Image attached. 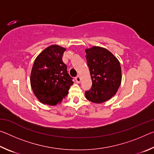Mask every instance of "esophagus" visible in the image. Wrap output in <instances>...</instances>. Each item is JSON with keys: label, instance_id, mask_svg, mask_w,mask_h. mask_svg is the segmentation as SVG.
Returning a JSON list of instances; mask_svg holds the SVG:
<instances>
[{"label": "esophagus", "instance_id": "obj_1", "mask_svg": "<svg viewBox=\"0 0 154 154\" xmlns=\"http://www.w3.org/2000/svg\"><path fill=\"white\" fill-rule=\"evenodd\" d=\"M75 81H76V82L79 83L81 82V81H82V78L79 76V75H78L76 77H75Z\"/></svg>", "mask_w": 154, "mask_h": 154}]
</instances>
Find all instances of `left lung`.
I'll return each instance as SVG.
<instances>
[{
	"label": "left lung",
	"mask_w": 154,
	"mask_h": 154,
	"mask_svg": "<svg viewBox=\"0 0 154 154\" xmlns=\"http://www.w3.org/2000/svg\"><path fill=\"white\" fill-rule=\"evenodd\" d=\"M85 53L92 81L85 98L94 103H104L116 94L121 84L120 63L111 52L101 47L86 49Z\"/></svg>",
	"instance_id": "obj_1"
}]
</instances>
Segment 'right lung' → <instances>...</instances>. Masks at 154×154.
I'll use <instances>...</instances> for the list:
<instances>
[{
    "mask_svg": "<svg viewBox=\"0 0 154 154\" xmlns=\"http://www.w3.org/2000/svg\"><path fill=\"white\" fill-rule=\"evenodd\" d=\"M66 49L57 45L45 48L36 57L30 75L34 94L41 103L56 105L61 103L73 84L62 61Z\"/></svg>",
    "mask_w": 154,
    "mask_h": 154,
    "instance_id": "right-lung-1",
    "label": "right lung"
}]
</instances>
